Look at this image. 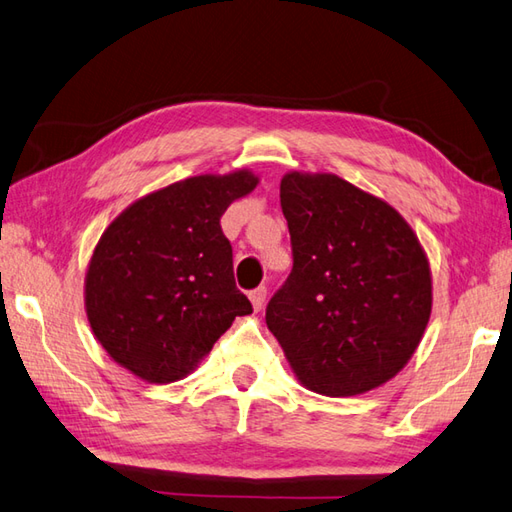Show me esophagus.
Instances as JSON below:
<instances>
[{
    "label": "esophagus",
    "mask_w": 512,
    "mask_h": 512,
    "mask_svg": "<svg viewBox=\"0 0 512 512\" xmlns=\"http://www.w3.org/2000/svg\"><path fill=\"white\" fill-rule=\"evenodd\" d=\"M249 300H252L256 311L263 309V304L267 300V287H256L252 293H249Z\"/></svg>",
    "instance_id": "obj_1"
}]
</instances>
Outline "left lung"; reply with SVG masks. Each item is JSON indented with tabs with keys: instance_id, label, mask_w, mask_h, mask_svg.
Returning a JSON list of instances; mask_svg holds the SVG:
<instances>
[{
	"instance_id": "8db88e82",
	"label": "left lung",
	"mask_w": 512,
	"mask_h": 512,
	"mask_svg": "<svg viewBox=\"0 0 512 512\" xmlns=\"http://www.w3.org/2000/svg\"><path fill=\"white\" fill-rule=\"evenodd\" d=\"M293 269L267 304L298 379L355 396L399 372L425 333L431 276L412 227L388 203L335 175L280 181Z\"/></svg>"
}]
</instances>
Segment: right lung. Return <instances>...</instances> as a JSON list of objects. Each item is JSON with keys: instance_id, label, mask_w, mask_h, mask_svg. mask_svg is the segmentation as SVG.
<instances>
[{"instance_id": "right-lung-1", "label": "right lung", "mask_w": 512, "mask_h": 512, "mask_svg": "<svg viewBox=\"0 0 512 512\" xmlns=\"http://www.w3.org/2000/svg\"><path fill=\"white\" fill-rule=\"evenodd\" d=\"M258 184L247 170L190 177L135 201L100 236L85 278L92 331L149 383L195 370L252 302L236 289L227 206Z\"/></svg>"}]
</instances>
